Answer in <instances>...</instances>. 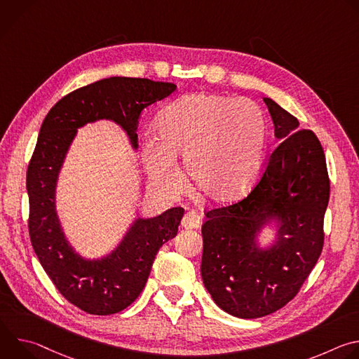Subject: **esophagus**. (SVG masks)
<instances>
[{"instance_id": "obj_1", "label": "esophagus", "mask_w": 359, "mask_h": 359, "mask_svg": "<svg viewBox=\"0 0 359 359\" xmlns=\"http://www.w3.org/2000/svg\"><path fill=\"white\" fill-rule=\"evenodd\" d=\"M200 223H201L200 216H198L196 212H193V210L187 212V213L183 216V219H182V227H184V229H187V230L197 229V227L200 226Z\"/></svg>"}]
</instances>
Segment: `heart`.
Returning <instances> with one entry per match:
<instances>
[{"mask_svg":"<svg viewBox=\"0 0 359 359\" xmlns=\"http://www.w3.org/2000/svg\"><path fill=\"white\" fill-rule=\"evenodd\" d=\"M156 136L143 146L149 180L172 191L180 184L175 159L184 156L191 186L216 203L240 198L259 177L267 147V121L248 99L187 95L158 118Z\"/></svg>","mask_w":359,"mask_h":359,"instance_id":"obj_1","label":"heart"}]
</instances>
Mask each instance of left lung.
Here are the masks:
<instances>
[{"instance_id":"1","label":"left lung","mask_w":359,"mask_h":359,"mask_svg":"<svg viewBox=\"0 0 359 359\" xmlns=\"http://www.w3.org/2000/svg\"><path fill=\"white\" fill-rule=\"evenodd\" d=\"M278 144L254 189L230 206L209 210L201 227V278L220 309L260 318L290 302L317 264L324 245L330 177L313 130L264 97ZM279 223L278 240L263 250L259 230Z\"/></svg>"}]
</instances>
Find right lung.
I'll use <instances>...</instances> for the list:
<instances>
[{
    "label": "right lung",
    "instance_id": "obj_1",
    "mask_svg": "<svg viewBox=\"0 0 359 359\" xmlns=\"http://www.w3.org/2000/svg\"><path fill=\"white\" fill-rule=\"evenodd\" d=\"M175 90L169 82L112 76L68 93L42 122L27 170L29 238L57 290L88 314H116L139 297L159 248L177 234L184 210L173 208L137 219L107 257L85 260L67 241L55 212V186L65 155L76 129L99 119L121 125L136 149L142 111Z\"/></svg>",
    "mask_w": 359,
    "mask_h": 359
}]
</instances>
